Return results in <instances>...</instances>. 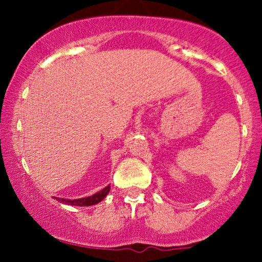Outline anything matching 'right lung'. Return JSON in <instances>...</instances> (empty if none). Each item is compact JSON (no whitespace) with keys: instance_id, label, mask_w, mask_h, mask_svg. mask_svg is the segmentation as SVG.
Returning a JSON list of instances; mask_svg holds the SVG:
<instances>
[{"instance_id":"add662e5","label":"right lung","mask_w":262,"mask_h":262,"mask_svg":"<svg viewBox=\"0 0 262 262\" xmlns=\"http://www.w3.org/2000/svg\"><path fill=\"white\" fill-rule=\"evenodd\" d=\"M109 191H110V185H107L106 187H104L102 190H100V191L96 192V194L91 195V196L82 198V199L71 200V199H62V198H60V199L55 198V199H58L60 203H63V204L76 205V207H90V205H95V204H97V203L101 202V200L104 199L107 194H109Z\"/></svg>"}]
</instances>
